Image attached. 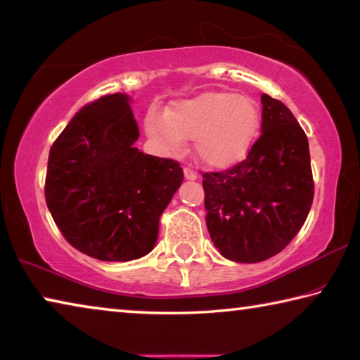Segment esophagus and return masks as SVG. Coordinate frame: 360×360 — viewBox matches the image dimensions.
Masks as SVG:
<instances>
[{
    "instance_id": "obj_1",
    "label": "esophagus",
    "mask_w": 360,
    "mask_h": 360,
    "mask_svg": "<svg viewBox=\"0 0 360 360\" xmlns=\"http://www.w3.org/2000/svg\"><path fill=\"white\" fill-rule=\"evenodd\" d=\"M184 176H186V179H188V181L197 179V173H195L193 169L188 168V167H184Z\"/></svg>"
}]
</instances>
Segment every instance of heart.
Returning <instances> with one entry per match:
<instances>
[{
    "instance_id": "heart-1",
    "label": "heart",
    "mask_w": 360,
    "mask_h": 360,
    "mask_svg": "<svg viewBox=\"0 0 360 360\" xmlns=\"http://www.w3.org/2000/svg\"><path fill=\"white\" fill-rule=\"evenodd\" d=\"M259 127V110L243 94L209 91L173 103L163 115L151 110L145 129L159 153L176 155L195 139V154L207 167L226 168L243 160Z\"/></svg>"
}]
</instances>
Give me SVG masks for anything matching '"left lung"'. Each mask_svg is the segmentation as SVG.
<instances>
[{
    "label": "left lung",
    "instance_id": "1",
    "mask_svg": "<svg viewBox=\"0 0 360 360\" xmlns=\"http://www.w3.org/2000/svg\"><path fill=\"white\" fill-rule=\"evenodd\" d=\"M261 136L247 158L202 173L206 226L221 257L259 263L288 245L309 215L313 174L307 135L288 107L261 96Z\"/></svg>",
    "mask_w": 360,
    "mask_h": 360
}]
</instances>
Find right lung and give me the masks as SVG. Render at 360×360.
<instances>
[{
  "instance_id": "add662e5",
  "label": "right lung",
  "mask_w": 360,
  "mask_h": 360,
  "mask_svg": "<svg viewBox=\"0 0 360 360\" xmlns=\"http://www.w3.org/2000/svg\"><path fill=\"white\" fill-rule=\"evenodd\" d=\"M139 136L129 97L115 93L83 105L50 148L45 201L64 239L88 257L151 252L184 179L179 162L134 148Z\"/></svg>"
}]
</instances>
